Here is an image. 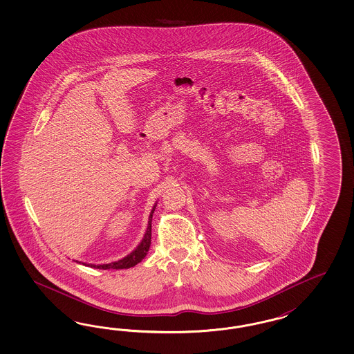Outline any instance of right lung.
Listing matches in <instances>:
<instances>
[{
  "label": "right lung",
  "mask_w": 354,
  "mask_h": 354,
  "mask_svg": "<svg viewBox=\"0 0 354 354\" xmlns=\"http://www.w3.org/2000/svg\"><path fill=\"white\" fill-rule=\"evenodd\" d=\"M154 209H156V205H154L153 209H151V213H150L149 215V221H148V228H147V231H145V235L142 237L141 243H140L138 248H136L132 253H129L127 257L122 258V259L115 261V262H111V263H105V265H86V266H89V268H101V270H109V268L119 270V268H133L135 265H138L139 262H141V261L144 259V257L147 256L148 250H149L150 241H151V216H153V213H154ZM84 265H86V263H84Z\"/></svg>",
  "instance_id": "obj_1"
}]
</instances>
